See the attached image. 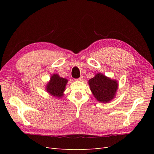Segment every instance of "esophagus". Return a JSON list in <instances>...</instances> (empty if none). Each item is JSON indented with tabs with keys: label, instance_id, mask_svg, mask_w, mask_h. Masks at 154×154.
<instances>
[{
	"label": "esophagus",
	"instance_id": "1",
	"mask_svg": "<svg viewBox=\"0 0 154 154\" xmlns=\"http://www.w3.org/2000/svg\"><path fill=\"white\" fill-rule=\"evenodd\" d=\"M83 76H80V78H79L76 79V80H77V81H80V82H82V81L83 80Z\"/></svg>",
	"mask_w": 154,
	"mask_h": 154
}]
</instances>
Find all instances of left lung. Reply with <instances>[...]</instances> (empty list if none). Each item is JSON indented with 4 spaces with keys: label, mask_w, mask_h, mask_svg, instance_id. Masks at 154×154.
<instances>
[{
    "label": "left lung",
    "mask_w": 154,
    "mask_h": 154,
    "mask_svg": "<svg viewBox=\"0 0 154 154\" xmlns=\"http://www.w3.org/2000/svg\"><path fill=\"white\" fill-rule=\"evenodd\" d=\"M88 85L95 98L100 102L108 103L114 98L118 83L101 73L96 74L88 80Z\"/></svg>",
    "instance_id": "left-lung-1"
}]
</instances>
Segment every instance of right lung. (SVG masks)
<instances>
[{"label":"right lung","instance_id":"1","mask_svg":"<svg viewBox=\"0 0 154 154\" xmlns=\"http://www.w3.org/2000/svg\"><path fill=\"white\" fill-rule=\"evenodd\" d=\"M67 82V79L60 77L57 74H54L45 87L46 91L51 96L61 98L63 96Z\"/></svg>","mask_w":154,"mask_h":154}]
</instances>
